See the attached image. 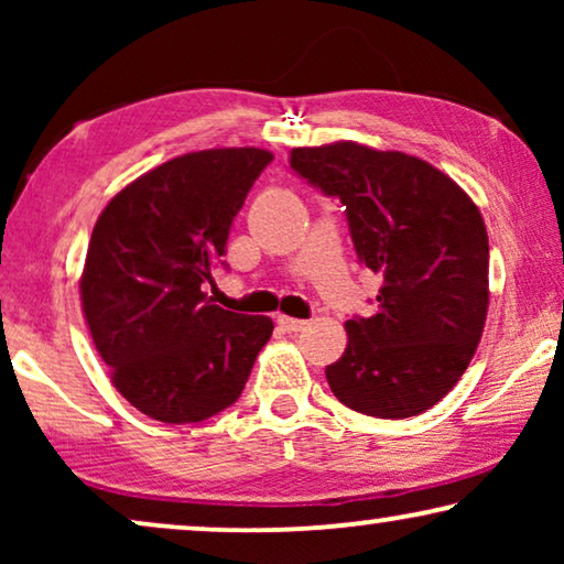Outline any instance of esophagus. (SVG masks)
I'll use <instances>...</instances> for the list:
<instances>
[{
    "label": "esophagus",
    "mask_w": 564,
    "mask_h": 564,
    "mask_svg": "<svg viewBox=\"0 0 564 564\" xmlns=\"http://www.w3.org/2000/svg\"><path fill=\"white\" fill-rule=\"evenodd\" d=\"M276 323L288 330V334H297V330H303L307 323L300 321V318H290V315H276Z\"/></svg>",
    "instance_id": "esophagus-1"
}]
</instances>
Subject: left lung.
I'll return each instance as SVG.
<instances>
[{"mask_svg":"<svg viewBox=\"0 0 564 564\" xmlns=\"http://www.w3.org/2000/svg\"><path fill=\"white\" fill-rule=\"evenodd\" d=\"M290 169L346 207L359 264L382 280L375 315L346 321L326 367L334 395L375 419L436 405L473 359L488 315V230L457 182L400 151L341 141L292 149Z\"/></svg>","mask_w":564,"mask_h":564,"instance_id":"obj_1","label":"left lung"}]
</instances>
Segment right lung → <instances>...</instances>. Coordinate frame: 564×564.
I'll return each mask as SVG.
<instances>
[{"instance_id":"right-lung-1","label":"right lung","mask_w":564,"mask_h":564,"mask_svg":"<svg viewBox=\"0 0 564 564\" xmlns=\"http://www.w3.org/2000/svg\"><path fill=\"white\" fill-rule=\"evenodd\" d=\"M274 156L261 149L184 153L138 176L99 215L82 307L112 384L164 423H197L241 398L272 336L267 315L213 305L246 195Z\"/></svg>"}]
</instances>
